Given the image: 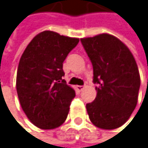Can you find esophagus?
Instances as JSON below:
<instances>
[{
    "label": "esophagus",
    "instance_id": "obj_1",
    "mask_svg": "<svg viewBox=\"0 0 148 148\" xmlns=\"http://www.w3.org/2000/svg\"><path fill=\"white\" fill-rule=\"evenodd\" d=\"M76 88H77L79 91H82V90L84 88V86H76Z\"/></svg>",
    "mask_w": 148,
    "mask_h": 148
}]
</instances>
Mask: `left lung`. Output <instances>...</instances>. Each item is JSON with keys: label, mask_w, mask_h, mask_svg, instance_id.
Returning <instances> with one entry per match:
<instances>
[{"label": "left lung", "mask_w": 148, "mask_h": 148, "mask_svg": "<svg viewBox=\"0 0 148 148\" xmlns=\"http://www.w3.org/2000/svg\"><path fill=\"white\" fill-rule=\"evenodd\" d=\"M98 84L94 102L86 108L97 127L112 130L123 125L134 110L140 86L138 66L129 48L118 38L103 33L81 38Z\"/></svg>", "instance_id": "8db88e82"}]
</instances>
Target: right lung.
Listing matches in <instances>:
<instances>
[{
  "label": "right lung",
  "mask_w": 148,
  "mask_h": 148,
  "mask_svg": "<svg viewBox=\"0 0 148 148\" xmlns=\"http://www.w3.org/2000/svg\"><path fill=\"white\" fill-rule=\"evenodd\" d=\"M79 38L45 30L29 42L20 59L16 91L23 110L34 125L50 130L66 119L75 91L63 76V62Z\"/></svg>",
  "instance_id": "add662e5"
}]
</instances>
